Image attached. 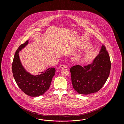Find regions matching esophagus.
<instances>
[{"label":"esophagus","instance_id":"obj_1","mask_svg":"<svg viewBox=\"0 0 124 124\" xmlns=\"http://www.w3.org/2000/svg\"><path fill=\"white\" fill-rule=\"evenodd\" d=\"M59 67H60V68L64 69V68H66V67H67V66L65 65H60L59 66Z\"/></svg>","mask_w":124,"mask_h":124}]
</instances>
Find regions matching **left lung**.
<instances>
[{
	"instance_id": "1",
	"label": "left lung",
	"mask_w": 124,
	"mask_h": 124,
	"mask_svg": "<svg viewBox=\"0 0 124 124\" xmlns=\"http://www.w3.org/2000/svg\"><path fill=\"white\" fill-rule=\"evenodd\" d=\"M111 61L106 47L102 45L93 63L84 66L76 65L70 69L72 86L78 93L87 95L98 92L109 76Z\"/></svg>"
}]
</instances>
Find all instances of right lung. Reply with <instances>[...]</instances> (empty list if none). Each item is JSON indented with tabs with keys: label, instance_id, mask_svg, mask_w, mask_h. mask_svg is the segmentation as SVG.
<instances>
[{
	"label": "right lung",
	"instance_id": "add662e5",
	"mask_svg": "<svg viewBox=\"0 0 124 124\" xmlns=\"http://www.w3.org/2000/svg\"><path fill=\"white\" fill-rule=\"evenodd\" d=\"M28 41L29 40L21 45L16 51L12 64V71L15 80L22 92L31 97H38L49 89L56 70L54 68H49L41 72L40 74L34 76L24 69L18 53L28 44Z\"/></svg>",
	"mask_w": 124,
	"mask_h": 124
}]
</instances>
